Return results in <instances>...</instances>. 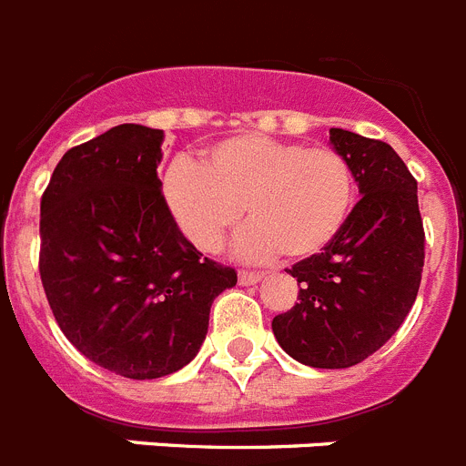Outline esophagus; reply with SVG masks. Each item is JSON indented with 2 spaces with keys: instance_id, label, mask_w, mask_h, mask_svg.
Here are the masks:
<instances>
[{
  "instance_id": "34e87169",
  "label": "esophagus",
  "mask_w": 466,
  "mask_h": 466,
  "mask_svg": "<svg viewBox=\"0 0 466 466\" xmlns=\"http://www.w3.org/2000/svg\"><path fill=\"white\" fill-rule=\"evenodd\" d=\"M265 277L262 272H250V269H241L238 272V283H244V286H250V283H258L260 279Z\"/></svg>"
}]
</instances>
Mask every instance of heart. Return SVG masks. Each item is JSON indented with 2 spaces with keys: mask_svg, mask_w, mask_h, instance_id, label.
<instances>
[{
  "mask_svg": "<svg viewBox=\"0 0 466 466\" xmlns=\"http://www.w3.org/2000/svg\"><path fill=\"white\" fill-rule=\"evenodd\" d=\"M164 197L189 244L213 253L241 218L246 258L307 260L342 234L356 201L350 159L329 145L237 136L213 145L201 164L180 159L164 177Z\"/></svg>",
  "mask_w": 466,
  "mask_h": 466,
  "instance_id": "b5f03b06",
  "label": "heart"
}]
</instances>
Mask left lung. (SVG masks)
Instances as JSON below:
<instances>
[{
	"label": "left lung",
	"instance_id": "1",
	"mask_svg": "<svg viewBox=\"0 0 466 466\" xmlns=\"http://www.w3.org/2000/svg\"><path fill=\"white\" fill-rule=\"evenodd\" d=\"M330 143L363 197L329 248L290 267L300 302L272 321L283 351L311 368H350L375 354L406 321L424 267L418 180L401 157L342 128H330Z\"/></svg>",
	"mask_w": 466,
	"mask_h": 466
}]
</instances>
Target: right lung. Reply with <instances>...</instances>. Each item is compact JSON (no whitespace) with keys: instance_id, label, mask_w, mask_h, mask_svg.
Wrapping results in <instances>:
<instances>
[{"instance_id":"add662e5","label":"right lung","mask_w":466,"mask_h":466,"mask_svg":"<svg viewBox=\"0 0 466 466\" xmlns=\"http://www.w3.org/2000/svg\"><path fill=\"white\" fill-rule=\"evenodd\" d=\"M164 131L121 124L67 149L42 194L39 274L65 338L131 380L187 366L210 305L237 283L173 220L157 166Z\"/></svg>"}]
</instances>
